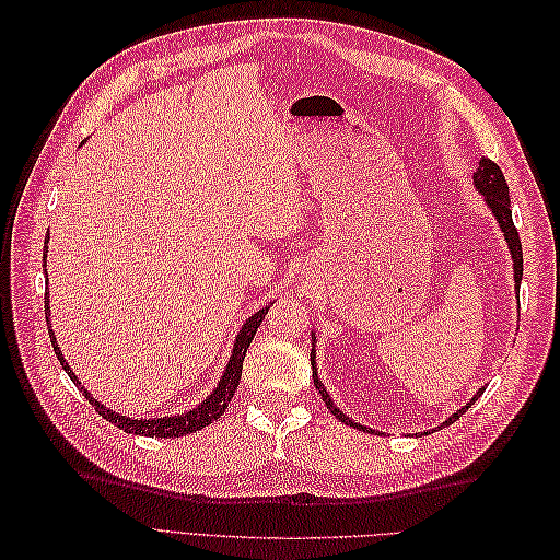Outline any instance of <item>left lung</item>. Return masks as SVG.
Here are the masks:
<instances>
[{
	"mask_svg": "<svg viewBox=\"0 0 560 560\" xmlns=\"http://www.w3.org/2000/svg\"><path fill=\"white\" fill-rule=\"evenodd\" d=\"M474 186H477V191L483 196V200H486V208L493 212V217H495V222H498V226H500V231H502V235H504V243H506V249H510V254H512V261H514V290L518 292L521 290V278H523V249H521V241H518V231H516V226H514V219H512V200H510V186H506V179H504V175H502V171L498 167V163H493L490 159H481L479 161V167H477V173H474ZM313 336V350H311V364H313V383H315V387L319 389V395H322V401H325V406L327 409L341 420V422H346V425H350V428H358V430H364V432H376V430H371V428H366V425H360V422H354L352 418H348L341 409H338V406L334 404V399H331V395L327 393V387H325V383L319 381V376H317V360H315V343H317V338H315V331L311 334ZM483 395V387H479V393L474 395L463 409H457L455 413H451L444 422H439L436 428H432V432H436V430H442V428H448V425H453V422L460 418L469 406L477 401L479 397ZM420 434H428V432H420Z\"/></svg>",
	"mask_w": 560,
	"mask_h": 560,
	"instance_id": "1",
	"label": "left lung"
}]
</instances>
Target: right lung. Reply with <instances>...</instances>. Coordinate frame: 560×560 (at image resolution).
Segmentation results:
<instances>
[{"label":"right lung","mask_w":560,"mask_h":560,"mask_svg":"<svg viewBox=\"0 0 560 560\" xmlns=\"http://www.w3.org/2000/svg\"><path fill=\"white\" fill-rule=\"evenodd\" d=\"M44 247H46V252H48V235H46V241H44ZM42 261H44V264H42V266H44V276H46V282H48L46 254H44ZM48 303H50V301H48V294H46V306H44V308H46V325H48L50 343H54V350H56L58 360H60V364H62V369H65V374L70 376L72 383L81 389V395L86 397V399L95 406V411H97L100 416L107 418L109 422H114V425H116L118 430H124V432H128V434L165 436V439H167V436H184V434H191V432H196V430H202V428L210 425V422H214L219 416H222V413L226 411V406L231 404L233 393H235V389H238V383H241V376H243L245 352H247V348H249V343H252L254 334H257L259 325L264 322L268 308L273 306V301H270L268 306L259 308L257 313H254L252 317H247V319L243 322V327H241L238 336L233 338V350H231V358H229V362H226V366H224L222 378L217 381V387L212 389V393H210L206 399H202V401H198V404L194 406V409L184 411V413L163 416V418H132V416H121V413H116V411L107 409V406H105L103 401H97V399L89 393V389L81 385V381L77 378L72 366L67 364L62 350L58 348L56 331L50 329V306H48Z\"/></svg>","instance_id":"add662e5"}]
</instances>
